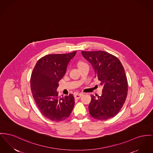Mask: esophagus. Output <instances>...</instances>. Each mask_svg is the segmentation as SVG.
Instances as JSON below:
<instances>
[{"mask_svg":"<svg viewBox=\"0 0 153 153\" xmlns=\"http://www.w3.org/2000/svg\"><path fill=\"white\" fill-rule=\"evenodd\" d=\"M83 96L82 93H79V94H76L74 95V97L75 99H79L82 96Z\"/></svg>","mask_w":153,"mask_h":153,"instance_id":"obj_1","label":"esophagus"}]
</instances>
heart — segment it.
Returning a JSON list of instances; mask_svg holds the SVG:
<instances>
[{
  "instance_id": "1",
  "label": "heart",
  "mask_w": 153,
  "mask_h": 153,
  "mask_svg": "<svg viewBox=\"0 0 153 153\" xmlns=\"http://www.w3.org/2000/svg\"><path fill=\"white\" fill-rule=\"evenodd\" d=\"M86 64H87L84 62H83V61H80V62H78V67H81L82 65H86Z\"/></svg>"
}]
</instances>
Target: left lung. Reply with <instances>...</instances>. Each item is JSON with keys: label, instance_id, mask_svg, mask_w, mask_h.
<instances>
[{"label": "left lung", "instance_id": "8db88e82", "mask_svg": "<svg viewBox=\"0 0 153 153\" xmlns=\"http://www.w3.org/2000/svg\"><path fill=\"white\" fill-rule=\"evenodd\" d=\"M81 53L91 63L95 77L103 86L101 96H91L89 113L96 120H108L120 112L127 97L128 85L123 67L117 57L106 51Z\"/></svg>", "mask_w": 153, "mask_h": 153}]
</instances>
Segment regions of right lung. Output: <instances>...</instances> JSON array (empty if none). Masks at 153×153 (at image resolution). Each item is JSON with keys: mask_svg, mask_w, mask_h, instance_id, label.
Returning <instances> with one entry per match:
<instances>
[{"mask_svg": "<svg viewBox=\"0 0 153 153\" xmlns=\"http://www.w3.org/2000/svg\"><path fill=\"white\" fill-rule=\"evenodd\" d=\"M76 53L46 55L37 61L32 72L30 84L34 100L42 114L53 121L66 120L74 108V96L59 97L57 89Z\"/></svg>", "mask_w": 153, "mask_h": 153, "instance_id": "right-lung-1", "label": "right lung"}]
</instances>
